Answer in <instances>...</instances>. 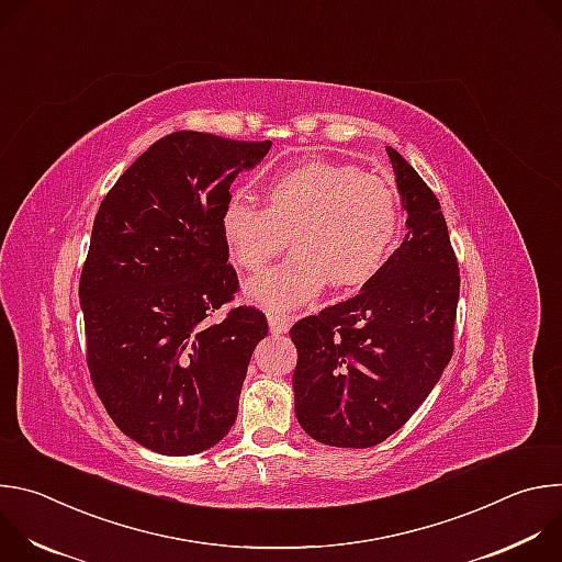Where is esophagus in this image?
<instances>
[{
    "instance_id": "obj_1",
    "label": "esophagus",
    "mask_w": 562,
    "mask_h": 562,
    "mask_svg": "<svg viewBox=\"0 0 562 562\" xmlns=\"http://www.w3.org/2000/svg\"><path fill=\"white\" fill-rule=\"evenodd\" d=\"M269 329L271 334H286L293 325V315H284V313H269Z\"/></svg>"
}]
</instances>
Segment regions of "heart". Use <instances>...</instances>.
<instances>
[{"mask_svg": "<svg viewBox=\"0 0 562 562\" xmlns=\"http://www.w3.org/2000/svg\"><path fill=\"white\" fill-rule=\"evenodd\" d=\"M295 254L251 278L245 293L271 313H286L334 282L356 289L371 282L405 237V213L395 187L353 165L308 159L265 189V206L233 193L220 213L228 260L262 269L286 243Z\"/></svg>", "mask_w": 562, "mask_h": 562, "instance_id": "1", "label": "heart"}]
</instances>
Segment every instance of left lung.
Instances as JSON below:
<instances>
[{
	"mask_svg": "<svg viewBox=\"0 0 562 562\" xmlns=\"http://www.w3.org/2000/svg\"><path fill=\"white\" fill-rule=\"evenodd\" d=\"M386 155L407 211L403 245L356 297L291 327L295 418L331 447L367 449L395 434L453 353L460 276L440 202L403 155Z\"/></svg>",
	"mask_w": 562,
	"mask_h": 562,
	"instance_id": "8db88e82",
	"label": "left lung"
}]
</instances>
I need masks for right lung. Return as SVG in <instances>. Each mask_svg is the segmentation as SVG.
<instances>
[{"label":"right lung","instance_id":"obj_1","mask_svg":"<svg viewBox=\"0 0 562 562\" xmlns=\"http://www.w3.org/2000/svg\"><path fill=\"white\" fill-rule=\"evenodd\" d=\"M271 142L178 131L148 146L102 200L79 280L87 360L113 423L162 456L217 445L235 423L265 313L231 302L220 213Z\"/></svg>","mask_w":562,"mask_h":562}]
</instances>
